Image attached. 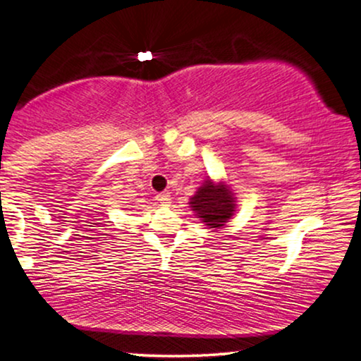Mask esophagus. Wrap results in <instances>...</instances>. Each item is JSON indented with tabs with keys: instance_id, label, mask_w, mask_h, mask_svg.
<instances>
[{
	"instance_id": "1",
	"label": "esophagus",
	"mask_w": 361,
	"mask_h": 361,
	"mask_svg": "<svg viewBox=\"0 0 361 361\" xmlns=\"http://www.w3.org/2000/svg\"><path fill=\"white\" fill-rule=\"evenodd\" d=\"M156 200H158V202L161 203V205H168L169 200H171V198H169V193L168 192H163V193L156 195Z\"/></svg>"
}]
</instances>
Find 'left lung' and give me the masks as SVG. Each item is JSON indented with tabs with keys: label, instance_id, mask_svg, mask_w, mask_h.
I'll use <instances>...</instances> for the list:
<instances>
[{
	"label": "left lung",
	"instance_id": "1",
	"mask_svg": "<svg viewBox=\"0 0 361 361\" xmlns=\"http://www.w3.org/2000/svg\"><path fill=\"white\" fill-rule=\"evenodd\" d=\"M190 205L200 219L205 222L210 228L224 227L230 216L233 215L235 208V200L228 192L227 186H215L210 180L200 186L197 195L192 198Z\"/></svg>",
	"mask_w": 361,
	"mask_h": 361
}]
</instances>
